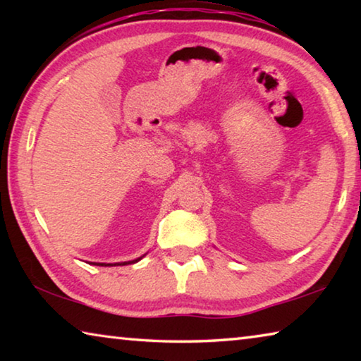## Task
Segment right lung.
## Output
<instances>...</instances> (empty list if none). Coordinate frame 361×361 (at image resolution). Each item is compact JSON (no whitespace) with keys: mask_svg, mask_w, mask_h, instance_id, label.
I'll list each match as a JSON object with an SVG mask.
<instances>
[{"mask_svg":"<svg viewBox=\"0 0 361 361\" xmlns=\"http://www.w3.org/2000/svg\"><path fill=\"white\" fill-rule=\"evenodd\" d=\"M142 258H138V259H133V261H124V262H114V266L118 264V266H126V264H132V262H137V261H140ZM94 264H97V266H113V264H106V262H94Z\"/></svg>","mask_w":361,"mask_h":361,"instance_id":"obj_1","label":"right lung"}]
</instances>
